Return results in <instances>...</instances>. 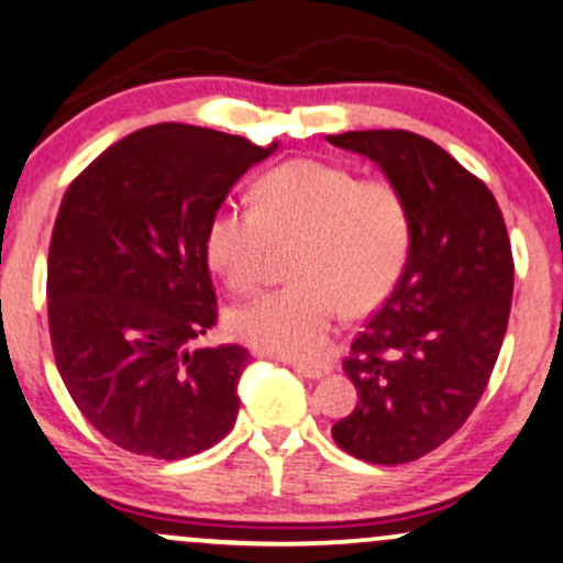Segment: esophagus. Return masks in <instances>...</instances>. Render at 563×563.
I'll return each instance as SVG.
<instances>
[{"mask_svg":"<svg viewBox=\"0 0 563 563\" xmlns=\"http://www.w3.org/2000/svg\"><path fill=\"white\" fill-rule=\"evenodd\" d=\"M290 367H294V372H299L301 377H309V380H320V377H324L330 372L328 364H309V362H294Z\"/></svg>","mask_w":563,"mask_h":563,"instance_id":"1","label":"esophagus"}]
</instances>
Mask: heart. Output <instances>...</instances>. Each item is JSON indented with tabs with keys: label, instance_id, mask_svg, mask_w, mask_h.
Returning <instances> with one entry per match:
<instances>
[{
	"label": "heart",
	"instance_id": "1",
	"mask_svg": "<svg viewBox=\"0 0 563 563\" xmlns=\"http://www.w3.org/2000/svg\"><path fill=\"white\" fill-rule=\"evenodd\" d=\"M252 205H220L205 225L207 264L233 294H254L273 246L299 241L296 286L228 314L230 333L283 358H317L343 322L377 309L401 280L411 214L388 178L322 159H288L254 183Z\"/></svg>",
	"mask_w": 563,
	"mask_h": 563
}]
</instances>
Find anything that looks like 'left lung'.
I'll return each instance as SVG.
<instances>
[{
	"label": "left lung",
	"instance_id": "left-lung-1",
	"mask_svg": "<svg viewBox=\"0 0 563 563\" xmlns=\"http://www.w3.org/2000/svg\"><path fill=\"white\" fill-rule=\"evenodd\" d=\"M328 141L377 162L411 214L401 280L343 362L358 404L333 440L369 464L415 462L462 428L496 367L514 294L509 233L485 183L424 135Z\"/></svg>",
	"mask_w": 563,
	"mask_h": 563
}]
</instances>
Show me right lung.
I'll return each mask as SVG.
<instances>
[{
	"mask_svg": "<svg viewBox=\"0 0 563 563\" xmlns=\"http://www.w3.org/2000/svg\"><path fill=\"white\" fill-rule=\"evenodd\" d=\"M275 148L159 123L67 186L46 267L54 362L80 415L120 449L175 462L235 424L249 351L194 346L217 324L205 225Z\"/></svg>",
	"mask_w": 563,
	"mask_h": 563,
	"instance_id": "1",
	"label": "right lung"
}]
</instances>
